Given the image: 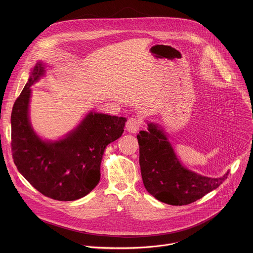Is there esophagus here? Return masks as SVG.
<instances>
[{
	"mask_svg": "<svg viewBox=\"0 0 253 253\" xmlns=\"http://www.w3.org/2000/svg\"><path fill=\"white\" fill-rule=\"evenodd\" d=\"M142 126V121L138 117H131L126 123V127L129 132L135 133Z\"/></svg>",
	"mask_w": 253,
	"mask_h": 253,
	"instance_id": "esophagus-1",
	"label": "esophagus"
}]
</instances>
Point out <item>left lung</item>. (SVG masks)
I'll return each mask as SVG.
<instances>
[{"label": "left lung", "instance_id": "obj_1", "mask_svg": "<svg viewBox=\"0 0 253 253\" xmlns=\"http://www.w3.org/2000/svg\"><path fill=\"white\" fill-rule=\"evenodd\" d=\"M139 165L146 190L157 200L171 206H184L202 199L227 179L211 178L185 169L164 131L154 124L137 135Z\"/></svg>", "mask_w": 253, "mask_h": 253}]
</instances>
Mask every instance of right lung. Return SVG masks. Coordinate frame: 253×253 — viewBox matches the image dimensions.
<instances>
[{"instance_id": "add662e5", "label": "right lung", "mask_w": 253, "mask_h": 253, "mask_svg": "<svg viewBox=\"0 0 253 253\" xmlns=\"http://www.w3.org/2000/svg\"><path fill=\"white\" fill-rule=\"evenodd\" d=\"M43 74L37 63L11 112V152L18 171L43 196L75 201L91 192L100 180L106 146L120 138L126 119L89 113L65 138L41 140L31 127L28 108L30 86Z\"/></svg>"}]
</instances>
